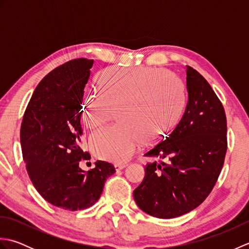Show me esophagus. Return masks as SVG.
Instances as JSON below:
<instances>
[{"instance_id": "esophagus-1", "label": "esophagus", "mask_w": 249, "mask_h": 249, "mask_svg": "<svg viewBox=\"0 0 249 249\" xmlns=\"http://www.w3.org/2000/svg\"><path fill=\"white\" fill-rule=\"evenodd\" d=\"M126 166H127V163H115L114 165V168L115 170H122V169H124Z\"/></svg>"}]
</instances>
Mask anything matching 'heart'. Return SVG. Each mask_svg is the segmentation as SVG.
<instances>
[{
  "mask_svg": "<svg viewBox=\"0 0 249 249\" xmlns=\"http://www.w3.org/2000/svg\"><path fill=\"white\" fill-rule=\"evenodd\" d=\"M98 86L84 95L81 116L84 125L95 128L115 109L119 123L97 129L89 139L93 152L106 160H129L142 140H154L170 128L185 106L179 79L156 68L104 71Z\"/></svg>",
  "mask_w": 249,
  "mask_h": 249,
  "instance_id": "obj_1",
  "label": "heart"
}]
</instances>
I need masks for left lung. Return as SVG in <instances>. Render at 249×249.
Segmentation results:
<instances>
[{"label":"left lung","instance_id":"obj_1","mask_svg":"<svg viewBox=\"0 0 249 249\" xmlns=\"http://www.w3.org/2000/svg\"><path fill=\"white\" fill-rule=\"evenodd\" d=\"M186 71L187 104L181 121L145 156L151 162L134 190L137 205L157 218H174L203 202L212 192L227 151V120L223 105L209 82L194 70Z\"/></svg>","mask_w":249,"mask_h":249}]
</instances>
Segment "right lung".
<instances>
[{"label": "right lung", "instance_id": "add662e5", "mask_svg": "<svg viewBox=\"0 0 249 249\" xmlns=\"http://www.w3.org/2000/svg\"><path fill=\"white\" fill-rule=\"evenodd\" d=\"M93 63L71 60L50 71L36 87L21 124V147L32 183L46 201L68 211L95 204L106 179L115 172L103 160L88 172L79 167L89 158L81 149L80 118Z\"/></svg>", "mask_w": 249, "mask_h": 249}]
</instances>
